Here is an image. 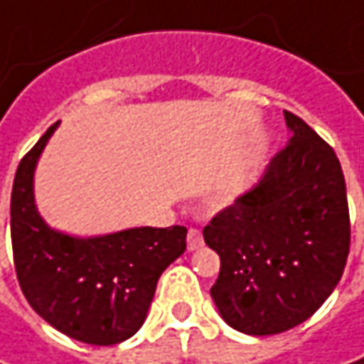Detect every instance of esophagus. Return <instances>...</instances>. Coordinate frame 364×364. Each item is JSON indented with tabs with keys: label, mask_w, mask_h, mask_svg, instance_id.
Listing matches in <instances>:
<instances>
[{
	"label": "esophagus",
	"mask_w": 364,
	"mask_h": 364,
	"mask_svg": "<svg viewBox=\"0 0 364 364\" xmlns=\"http://www.w3.org/2000/svg\"><path fill=\"white\" fill-rule=\"evenodd\" d=\"M198 247H203V235L198 229H188V249L194 251Z\"/></svg>",
	"instance_id": "1"
}]
</instances>
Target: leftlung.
<instances>
[{
    "mask_svg": "<svg viewBox=\"0 0 364 364\" xmlns=\"http://www.w3.org/2000/svg\"><path fill=\"white\" fill-rule=\"evenodd\" d=\"M291 137L255 188L217 213L204 243L220 257L210 296L251 336L308 320L341 282L350 249L346 184L334 149L284 111Z\"/></svg>",
    "mask_w": 364,
    "mask_h": 364,
    "instance_id": "obj_1",
    "label": "left lung"
}]
</instances>
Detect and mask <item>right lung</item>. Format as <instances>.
<instances>
[{
    "label": "right lung",
    "mask_w": 364,
    "mask_h": 364,
    "mask_svg": "<svg viewBox=\"0 0 364 364\" xmlns=\"http://www.w3.org/2000/svg\"><path fill=\"white\" fill-rule=\"evenodd\" d=\"M58 123L23 158L11 188V249L21 291L50 326L97 346L127 341L146 320L161 272L186 251V227H139L77 239L34 204V168Z\"/></svg>",
    "instance_id": "1"
}]
</instances>
